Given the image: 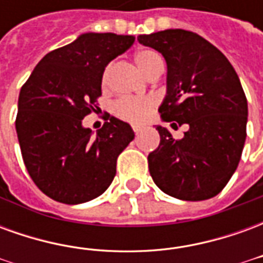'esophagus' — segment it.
<instances>
[{
  "label": "esophagus",
  "instance_id": "obj_1",
  "mask_svg": "<svg viewBox=\"0 0 263 263\" xmlns=\"http://www.w3.org/2000/svg\"><path fill=\"white\" fill-rule=\"evenodd\" d=\"M132 129H134L135 134H139V132L142 131V128H141V126H132Z\"/></svg>",
  "mask_w": 263,
  "mask_h": 263
}]
</instances>
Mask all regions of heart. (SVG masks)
<instances>
[{"instance_id": "1", "label": "heart", "mask_w": 263, "mask_h": 263, "mask_svg": "<svg viewBox=\"0 0 263 263\" xmlns=\"http://www.w3.org/2000/svg\"><path fill=\"white\" fill-rule=\"evenodd\" d=\"M135 63H137L139 70H141L146 77H148L156 67L163 66L159 54L155 53L152 50H148V49L139 50V52L135 54ZM108 71L109 66H107V67L104 69L103 76H101V84H103V87H105L107 81H108ZM155 105H156V100L152 97H124L118 98L117 101L112 103V105H111V111H112V114H114L117 118L125 121V122H129V124H134V125H139V124H143V122H146V121L149 120V117L152 114Z\"/></svg>"}]
</instances>
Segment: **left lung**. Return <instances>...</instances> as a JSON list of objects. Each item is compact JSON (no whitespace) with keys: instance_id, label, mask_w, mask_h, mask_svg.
I'll return each mask as SVG.
<instances>
[{"instance_id":"8db88e82","label":"left lung","mask_w":263,"mask_h":263,"mask_svg":"<svg viewBox=\"0 0 263 263\" xmlns=\"http://www.w3.org/2000/svg\"><path fill=\"white\" fill-rule=\"evenodd\" d=\"M138 41L160 52L167 65L162 120L189 125L182 139L156 126L160 143L148 156L149 173L172 197H214L237 169L247 138L248 104L238 74L214 45L192 31L166 29Z\"/></svg>"}]
</instances>
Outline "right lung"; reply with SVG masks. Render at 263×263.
Here are the masks:
<instances>
[{
  "label": "right lung",
  "instance_id": "add662e5",
  "mask_svg": "<svg viewBox=\"0 0 263 263\" xmlns=\"http://www.w3.org/2000/svg\"><path fill=\"white\" fill-rule=\"evenodd\" d=\"M134 42L131 35L84 33L49 52L21 88L15 128L22 159L48 197L86 203L114 180L117 158L135 137L132 128L108 114L92 137L81 121L98 108L105 66Z\"/></svg>",
  "mask_w": 263,
  "mask_h": 263
}]
</instances>
